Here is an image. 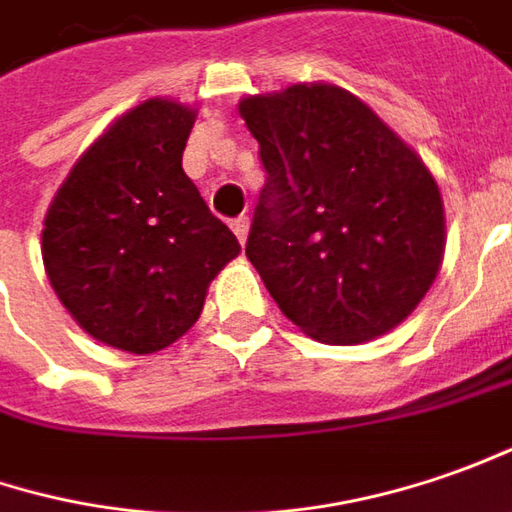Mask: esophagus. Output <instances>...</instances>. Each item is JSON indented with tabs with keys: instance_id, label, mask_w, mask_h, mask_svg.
<instances>
[{
	"instance_id": "esophagus-1",
	"label": "esophagus",
	"mask_w": 512,
	"mask_h": 512,
	"mask_svg": "<svg viewBox=\"0 0 512 512\" xmlns=\"http://www.w3.org/2000/svg\"><path fill=\"white\" fill-rule=\"evenodd\" d=\"M232 232L238 235L240 243H246V238H249V218H246V215L235 218V221H232Z\"/></svg>"
}]
</instances>
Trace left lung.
<instances>
[{"instance_id":"left-lung-1","label":"left lung","mask_w":512,"mask_h":512,"mask_svg":"<svg viewBox=\"0 0 512 512\" xmlns=\"http://www.w3.org/2000/svg\"><path fill=\"white\" fill-rule=\"evenodd\" d=\"M238 113L266 169L246 257L274 303L328 345L368 343L397 328L445 255L431 169L334 84L249 96Z\"/></svg>"}]
</instances>
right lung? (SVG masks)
Listing matches in <instances>:
<instances>
[{
    "instance_id": "add662e5",
    "label": "right lung",
    "mask_w": 512,
    "mask_h": 512,
    "mask_svg": "<svg viewBox=\"0 0 512 512\" xmlns=\"http://www.w3.org/2000/svg\"><path fill=\"white\" fill-rule=\"evenodd\" d=\"M195 110L150 98L70 169L42 229V260L62 306L98 343L152 354L201 317L209 283L240 252L186 178Z\"/></svg>"
}]
</instances>
